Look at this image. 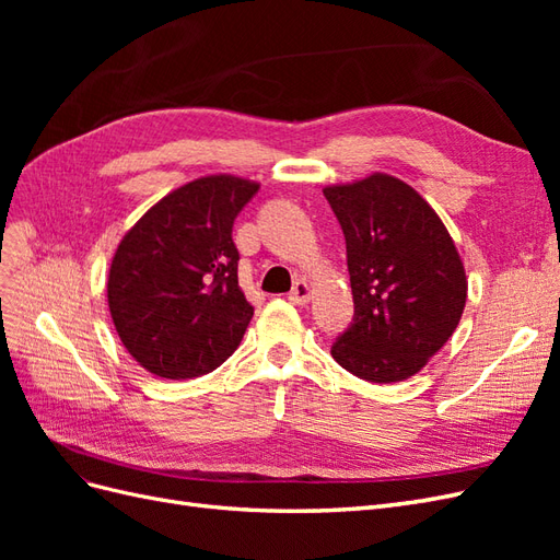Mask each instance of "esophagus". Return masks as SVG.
I'll use <instances>...</instances> for the list:
<instances>
[{"label": "esophagus", "instance_id": "1", "mask_svg": "<svg viewBox=\"0 0 560 560\" xmlns=\"http://www.w3.org/2000/svg\"><path fill=\"white\" fill-rule=\"evenodd\" d=\"M290 299L294 306H306V303L311 301V284L306 282V280H299L294 287H292V292H290Z\"/></svg>", "mask_w": 560, "mask_h": 560}]
</instances>
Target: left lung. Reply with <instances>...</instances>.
I'll return each mask as SVG.
<instances>
[{"instance_id": "1", "label": "left lung", "mask_w": 560, "mask_h": 560, "mask_svg": "<svg viewBox=\"0 0 560 560\" xmlns=\"http://www.w3.org/2000/svg\"><path fill=\"white\" fill-rule=\"evenodd\" d=\"M346 235L354 315L331 358L352 376L397 383L428 364L465 311L467 278L446 226L389 175L327 186Z\"/></svg>"}]
</instances>
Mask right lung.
<instances>
[{
  "instance_id": "1",
  "label": "right lung",
  "mask_w": 560,
  "mask_h": 560,
  "mask_svg": "<svg viewBox=\"0 0 560 560\" xmlns=\"http://www.w3.org/2000/svg\"><path fill=\"white\" fill-rule=\"evenodd\" d=\"M259 184L214 175L159 200L118 245L109 313L126 350L161 378L224 364L254 315L238 287L233 222Z\"/></svg>"
}]
</instances>
